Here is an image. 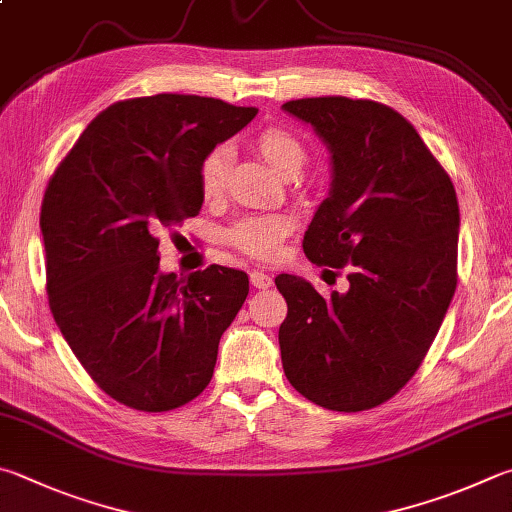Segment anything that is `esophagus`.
Wrapping results in <instances>:
<instances>
[{"instance_id": "1", "label": "esophagus", "mask_w": 512, "mask_h": 512, "mask_svg": "<svg viewBox=\"0 0 512 512\" xmlns=\"http://www.w3.org/2000/svg\"><path fill=\"white\" fill-rule=\"evenodd\" d=\"M250 284H253L255 288H271L273 286V275L266 273V271H253L250 273Z\"/></svg>"}]
</instances>
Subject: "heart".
Returning <instances> with one entry per match:
<instances>
[{
    "instance_id": "1",
    "label": "heart",
    "mask_w": 512,
    "mask_h": 512,
    "mask_svg": "<svg viewBox=\"0 0 512 512\" xmlns=\"http://www.w3.org/2000/svg\"><path fill=\"white\" fill-rule=\"evenodd\" d=\"M257 152L273 167L280 176H297L306 163V150L297 138L282 127L264 129L255 138ZM230 150L228 147H215L201 163L199 183L201 194L208 201L219 199L226 190ZM293 226V219L286 215H250L237 221L228 232V241L235 248L244 250L246 255L259 259H271L280 253L282 239Z\"/></svg>"
}]
</instances>
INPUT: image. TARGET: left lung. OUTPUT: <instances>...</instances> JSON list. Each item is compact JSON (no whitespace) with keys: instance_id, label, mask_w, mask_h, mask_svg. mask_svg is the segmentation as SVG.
<instances>
[{"instance_id":"obj_1","label":"left lung","mask_w":512,"mask_h":512,"mask_svg":"<svg viewBox=\"0 0 512 512\" xmlns=\"http://www.w3.org/2000/svg\"><path fill=\"white\" fill-rule=\"evenodd\" d=\"M282 109L311 125L331 152V190L304 232V255L318 266H349L347 293L331 297L302 277H275L288 304L284 374L327 410H371L416 374L448 313L457 288V192L392 107L327 96Z\"/></svg>"}]
</instances>
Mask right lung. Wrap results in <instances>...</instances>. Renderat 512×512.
Wrapping results in <instances>:
<instances>
[{
	"instance_id": "obj_1",
	"label": "right lung",
	"mask_w": 512,
	"mask_h": 512,
	"mask_svg": "<svg viewBox=\"0 0 512 512\" xmlns=\"http://www.w3.org/2000/svg\"><path fill=\"white\" fill-rule=\"evenodd\" d=\"M257 116L217 98L120 100L91 120L44 192L40 228L55 322L94 383L141 412L197 398L248 275L159 271V237L199 215V170Z\"/></svg>"
}]
</instances>
